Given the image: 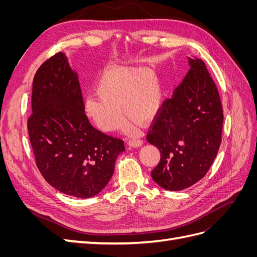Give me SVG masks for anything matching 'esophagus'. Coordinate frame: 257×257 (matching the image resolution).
<instances>
[{"instance_id": "obj_1", "label": "esophagus", "mask_w": 257, "mask_h": 257, "mask_svg": "<svg viewBox=\"0 0 257 257\" xmlns=\"http://www.w3.org/2000/svg\"><path fill=\"white\" fill-rule=\"evenodd\" d=\"M144 144V142L142 141V139H137V138H133V139H130V141L127 142V145L130 147H141L142 145Z\"/></svg>"}]
</instances>
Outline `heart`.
I'll return each mask as SVG.
<instances>
[{
  "mask_svg": "<svg viewBox=\"0 0 257 257\" xmlns=\"http://www.w3.org/2000/svg\"><path fill=\"white\" fill-rule=\"evenodd\" d=\"M96 93L85 99L84 111L105 133L123 125L122 109L130 120L147 123L157 115L162 102L158 81L143 69H108L99 77Z\"/></svg>",
  "mask_w": 257,
  "mask_h": 257,
  "instance_id": "1",
  "label": "heart"
}]
</instances>
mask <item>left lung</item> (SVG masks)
Returning a JSON list of instances; mask_svg holds the SVG:
<instances>
[{
	"label": "left lung",
	"mask_w": 257,
	"mask_h": 257,
	"mask_svg": "<svg viewBox=\"0 0 257 257\" xmlns=\"http://www.w3.org/2000/svg\"><path fill=\"white\" fill-rule=\"evenodd\" d=\"M190 71L153 118L147 141L161 160L152 179L163 189L180 191L204 178L222 141L223 107L203 60L190 59Z\"/></svg>",
	"instance_id": "1"
}]
</instances>
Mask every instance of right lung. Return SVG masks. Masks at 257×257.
Returning <instances> with one entry per match:
<instances>
[{"instance_id": "right-lung-1", "label": "right lung", "mask_w": 257, "mask_h": 257, "mask_svg": "<svg viewBox=\"0 0 257 257\" xmlns=\"http://www.w3.org/2000/svg\"><path fill=\"white\" fill-rule=\"evenodd\" d=\"M28 131L45 180L74 197L90 198L102 191L125 151L122 139L91 125L78 76L62 52L46 60L34 76Z\"/></svg>"}]
</instances>
